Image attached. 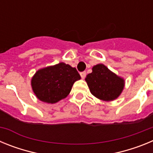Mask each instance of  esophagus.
Here are the masks:
<instances>
[{
    "label": "esophagus",
    "mask_w": 153,
    "mask_h": 153,
    "mask_svg": "<svg viewBox=\"0 0 153 153\" xmlns=\"http://www.w3.org/2000/svg\"><path fill=\"white\" fill-rule=\"evenodd\" d=\"M86 73L85 72V71L80 73V76H81V78H82V79H84V78L86 77Z\"/></svg>",
    "instance_id": "1"
}]
</instances>
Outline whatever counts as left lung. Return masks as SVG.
I'll return each mask as SVG.
<instances>
[{
	"mask_svg": "<svg viewBox=\"0 0 153 153\" xmlns=\"http://www.w3.org/2000/svg\"><path fill=\"white\" fill-rule=\"evenodd\" d=\"M93 72L85 79L94 97L103 101H112L118 98L123 90L125 81L100 63L92 68Z\"/></svg>",
	"mask_w": 153,
	"mask_h": 153,
	"instance_id": "1",
	"label": "left lung"
}]
</instances>
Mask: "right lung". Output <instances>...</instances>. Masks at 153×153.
I'll return each mask as SVG.
<instances>
[{
	"mask_svg": "<svg viewBox=\"0 0 153 153\" xmlns=\"http://www.w3.org/2000/svg\"><path fill=\"white\" fill-rule=\"evenodd\" d=\"M80 78L76 69L60 63L37 70L31 79V86L40 101L55 103L66 98Z\"/></svg>",
	"mask_w": 153,
	"mask_h": 153,
	"instance_id": "right-lung-1",
	"label": "right lung"
}]
</instances>
